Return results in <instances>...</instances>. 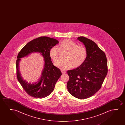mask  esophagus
<instances>
[{
  "mask_svg": "<svg viewBox=\"0 0 125 125\" xmlns=\"http://www.w3.org/2000/svg\"><path fill=\"white\" fill-rule=\"evenodd\" d=\"M61 72H62V73L63 74H64L65 73H66V72L64 71V70H61Z\"/></svg>",
  "mask_w": 125,
  "mask_h": 125,
  "instance_id": "1",
  "label": "esophagus"
}]
</instances>
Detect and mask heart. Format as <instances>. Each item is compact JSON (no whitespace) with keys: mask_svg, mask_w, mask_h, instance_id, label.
Returning <instances> with one entry per match:
<instances>
[{"mask_svg":"<svg viewBox=\"0 0 125 125\" xmlns=\"http://www.w3.org/2000/svg\"><path fill=\"white\" fill-rule=\"evenodd\" d=\"M66 52L64 55V60H60L55 63L56 67L63 70H67L72 67H80L85 61L87 50L83 46H78L77 43L70 39L62 41L58 48L54 46L50 50V56L54 62L61 58V52Z\"/></svg>","mask_w":125,"mask_h":125,"instance_id":"b5f03b06","label":"heart"}]
</instances>
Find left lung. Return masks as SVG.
<instances>
[{
	"label": "left lung",
	"instance_id": "left-lung-1",
	"mask_svg": "<svg viewBox=\"0 0 125 125\" xmlns=\"http://www.w3.org/2000/svg\"><path fill=\"white\" fill-rule=\"evenodd\" d=\"M77 39L84 45L87 56L81 66L67 71L70 79L67 87L72 96L84 99L101 88L108 73L107 60L104 52L92 40L82 36Z\"/></svg>",
	"mask_w": 125,
	"mask_h": 125
}]
</instances>
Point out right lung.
Here are the masks:
<instances>
[{"label": "right lung", "mask_w": 125, "mask_h": 125, "mask_svg": "<svg viewBox=\"0 0 125 125\" xmlns=\"http://www.w3.org/2000/svg\"><path fill=\"white\" fill-rule=\"evenodd\" d=\"M59 43L57 40L48 37H40L27 43L19 52L16 63L17 79L27 94L33 97L43 98L51 94L55 84L62 75L60 69L55 67L50 57V50ZM39 52L44 58V68L38 82L31 84L24 80L19 71V62L21 58L31 53Z\"/></svg>", "instance_id": "add662e5"}]
</instances>
